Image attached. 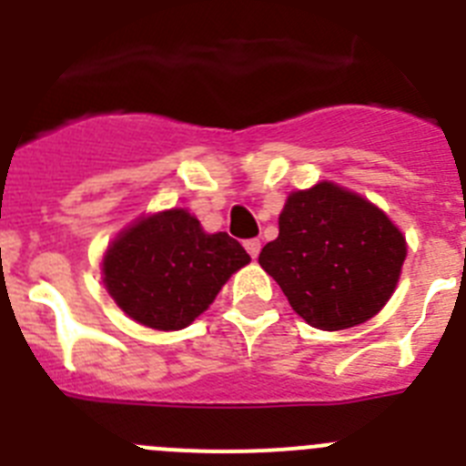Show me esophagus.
<instances>
[{"label": "esophagus", "instance_id": "34e87169", "mask_svg": "<svg viewBox=\"0 0 466 466\" xmlns=\"http://www.w3.org/2000/svg\"><path fill=\"white\" fill-rule=\"evenodd\" d=\"M245 249H247V252H249V257L257 258L258 252H261V242H258V240H247L245 242Z\"/></svg>", "mask_w": 466, "mask_h": 466}]
</instances>
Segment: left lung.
Listing matches in <instances>:
<instances>
[{"instance_id": "left-lung-1", "label": "left lung", "mask_w": 466, "mask_h": 466, "mask_svg": "<svg viewBox=\"0 0 466 466\" xmlns=\"http://www.w3.org/2000/svg\"><path fill=\"white\" fill-rule=\"evenodd\" d=\"M406 238L380 208L333 182L287 196L279 236L258 254L289 306L310 327L369 322L397 289Z\"/></svg>"}]
</instances>
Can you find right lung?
Here are the masks:
<instances>
[{"label":"right lung","mask_w":466,"mask_h":466,"mask_svg":"<svg viewBox=\"0 0 466 466\" xmlns=\"http://www.w3.org/2000/svg\"><path fill=\"white\" fill-rule=\"evenodd\" d=\"M249 261L228 233H205L188 209L172 208L139 217L111 240L102 282L130 319L156 331H179Z\"/></svg>","instance_id":"1"}]
</instances>
